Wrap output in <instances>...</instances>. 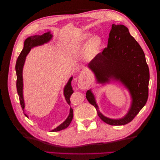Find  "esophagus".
Here are the masks:
<instances>
[{"label": "esophagus", "mask_w": 160, "mask_h": 160, "mask_svg": "<svg viewBox=\"0 0 160 160\" xmlns=\"http://www.w3.org/2000/svg\"><path fill=\"white\" fill-rule=\"evenodd\" d=\"M85 72H81L80 73L79 80H78V85L79 88L85 89L88 88L89 87V82L88 81L85 79V76H86Z\"/></svg>", "instance_id": "obj_1"}]
</instances>
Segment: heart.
Returning a JSON list of instances; mask_svg holds the SVG:
<instances>
[{"instance_id":"b5f03b06","label":"heart","mask_w":160,"mask_h":160,"mask_svg":"<svg viewBox=\"0 0 160 160\" xmlns=\"http://www.w3.org/2000/svg\"><path fill=\"white\" fill-rule=\"evenodd\" d=\"M90 33H85L81 37V41L86 42L90 37ZM102 46V39L98 35L92 36L88 42L86 47V55L89 58H93L98 55Z\"/></svg>"}]
</instances>
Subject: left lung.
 Returning a JSON list of instances; mask_svg holds the SVG:
<instances>
[{
  "instance_id": "1",
  "label": "left lung",
  "mask_w": 160,
  "mask_h": 160,
  "mask_svg": "<svg viewBox=\"0 0 160 160\" xmlns=\"http://www.w3.org/2000/svg\"><path fill=\"white\" fill-rule=\"evenodd\" d=\"M98 81L108 83L111 79L119 80L127 87L132 96V105L128 113L122 119H111L101 114L91 91L86 98L95 108L99 117L111 125H125L135 118L148 98L149 67L142 47L130 35L124 25H111L108 47L105 48L89 63Z\"/></svg>"
}]
</instances>
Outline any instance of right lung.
I'll return each mask as SVG.
<instances>
[{"label": "right lung", "mask_w": 160, "mask_h": 160, "mask_svg": "<svg viewBox=\"0 0 160 160\" xmlns=\"http://www.w3.org/2000/svg\"><path fill=\"white\" fill-rule=\"evenodd\" d=\"M52 37V35L50 34V32H47L43 34L42 35H35L27 38L24 42V47L21 52L19 55L18 59L17 60L15 69L17 72V90L19 97V100H20V104L22 109L25 108V103H24V99L22 97V67L25 63V61L26 59V56L31 49V48L37 45H41L44 44L45 42L49 41ZM72 77L69 79L68 83L65 86L64 89V95L67 102L70 105V98L71 95L73 93V90L71 85ZM27 117V115L25 114ZM73 118V111L72 108H70V113L69 117L65 121V122L61 124L59 126H58L55 129L52 130V132H58L67 128L71 123V121Z\"/></svg>", "instance_id": "right-lung-1"}]
</instances>
